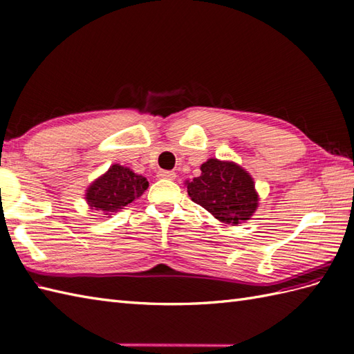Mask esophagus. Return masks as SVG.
I'll return each instance as SVG.
<instances>
[{
  "instance_id": "34e87169",
  "label": "esophagus",
  "mask_w": 354,
  "mask_h": 354,
  "mask_svg": "<svg viewBox=\"0 0 354 354\" xmlns=\"http://www.w3.org/2000/svg\"><path fill=\"white\" fill-rule=\"evenodd\" d=\"M158 176L159 178H165V180H174L177 177L174 171H160Z\"/></svg>"
}]
</instances>
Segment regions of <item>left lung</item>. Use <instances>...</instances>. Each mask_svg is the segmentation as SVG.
I'll return each instance as SVG.
<instances>
[{
    "instance_id": "obj_1",
    "label": "left lung",
    "mask_w": 354,
    "mask_h": 354,
    "mask_svg": "<svg viewBox=\"0 0 354 354\" xmlns=\"http://www.w3.org/2000/svg\"><path fill=\"white\" fill-rule=\"evenodd\" d=\"M191 200L223 223L251 219L258 207L254 178L234 162L209 159L201 165V176L186 180Z\"/></svg>"
}]
</instances>
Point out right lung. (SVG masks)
Returning a JSON list of instances; mask_svg holds the SVG:
<instances>
[{"instance_id":"1","label":"right lung","mask_w":354,"mask_h":354,"mask_svg":"<svg viewBox=\"0 0 354 354\" xmlns=\"http://www.w3.org/2000/svg\"><path fill=\"white\" fill-rule=\"evenodd\" d=\"M147 187V178L115 163L90 185L85 200L91 209L112 214L140 198Z\"/></svg>"}]
</instances>
